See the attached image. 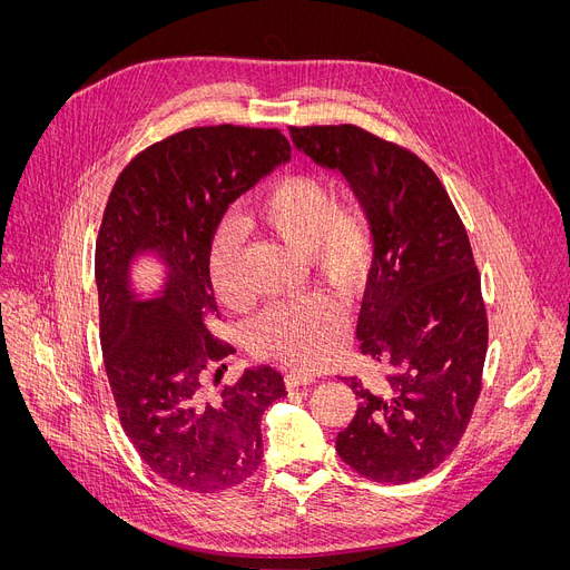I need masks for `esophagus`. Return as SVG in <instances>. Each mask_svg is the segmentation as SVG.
I'll list each match as a JSON object with an SVG mask.
<instances>
[{
	"mask_svg": "<svg viewBox=\"0 0 570 570\" xmlns=\"http://www.w3.org/2000/svg\"><path fill=\"white\" fill-rule=\"evenodd\" d=\"M314 382H316V377H314V375L299 373V371H293V373H288V375L284 377V384H286V389H288V391L299 389V386H306V384H314Z\"/></svg>",
	"mask_w": 570,
	"mask_h": 570,
	"instance_id": "esophagus-1",
	"label": "esophagus"
}]
</instances>
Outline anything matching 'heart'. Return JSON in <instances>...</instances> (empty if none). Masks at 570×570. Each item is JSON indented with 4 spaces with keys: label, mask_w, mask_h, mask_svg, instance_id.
<instances>
[{
    "label": "heart",
    "mask_w": 570,
    "mask_h": 570,
    "mask_svg": "<svg viewBox=\"0 0 570 570\" xmlns=\"http://www.w3.org/2000/svg\"><path fill=\"white\" fill-rule=\"evenodd\" d=\"M249 223L304 254L314 275L343 293H352L364 279L371 254L368 220L356 202L334 199V190L321 177L279 179L256 199ZM238 256L240 234L223 227L212 245L209 275L218 299L229 308L247 302ZM343 334L345 306L316 293L266 308L249 323L247 345L256 356L316 368L338 350Z\"/></svg>",
    "instance_id": "heart-1"
}]
</instances>
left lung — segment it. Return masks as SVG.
Instances as JSON below:
<instances>
[{"instance_id": "1", "label": "left lung", "mask_w": 570, "mask_h": 570, "mask_svg": "<svg viewBox=\"0 0 570 570\" xmlns=\"http://www.w3.org/2000/svg\"><path fill=\"white\" fill-rule=\"evenodd\" d=\"M288 136L350 186L373 240L356 338L386 380H345L358 404L336 452L368 480H419L454 450L480 395L489 330L469 236L416 154L352 125Z\"/></svg>"}]
</instances>
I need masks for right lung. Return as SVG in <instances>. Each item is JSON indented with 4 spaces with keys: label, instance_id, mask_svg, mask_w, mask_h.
Listing matches in <instances>:
<instances>
[{
    "label": "right lung",
    "instance_id": "1",
    "mask_svg": "<svg viewBox=\"0 0 570 570\" xmlns=\"http://www.w3.org/2000/svg\"><path fill=\"white\" fill-rule=\"evenodd\" d=\"M291 159L277 129L199 127L147 147L122 170L95 247L99 341L125 434L154 475L214 493L262 463V416L286 395L277 371H243L212 395L204 373L234 352L206 318L218 312L209 254L234 199ZM163 268L151 292L132 277Z\"/></svg>",
    "mask_w": 570,
    "mask_h": 570
}]
</instances>
